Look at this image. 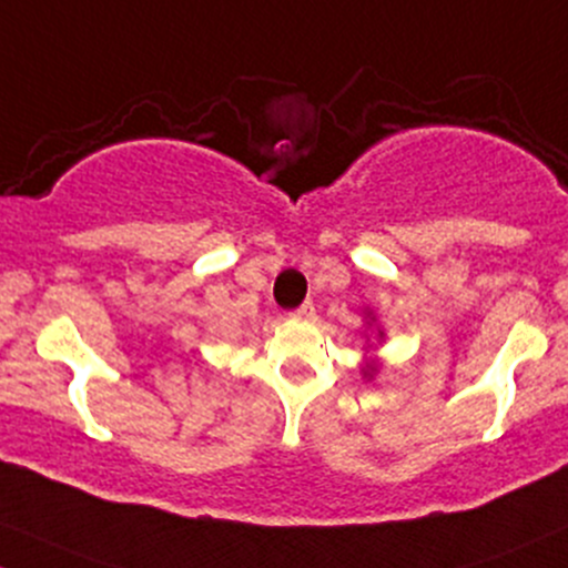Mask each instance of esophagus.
I'll use <instances>...</instances> for the list:
<instances>
[{
    "instance_id": "1",
    "label": "esophagus",
    "mask_w": 568,
    "mask_h": 568,
    "mask_svg": "<svg viewBox=\"0 0 568 568\" xmlns=\"http://www.w3.org/2000/svg\"><path fill=\"white\" fill-rule=\"evenodd\" d=\"M291 315H294L296 321H313V317H315V304L313 302H304L302 307H296Z\"/></svg>"
}]
</instances>
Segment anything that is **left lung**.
<instances>
[{"label": "left lung", "mask_w": 568, "mask_h": 568, "mask_svg": "<svg viewBox=\"0 0 568 568\" xmlns=\"http://www.w3.org/2000/svg\"><path fill=\"white\" fill-rule=\"evenodd\" d=\"M372 372H375V369H366V375H369V377H372Z\"/></svg>", "instance_id": "left-lung-1"}]
</instances>
